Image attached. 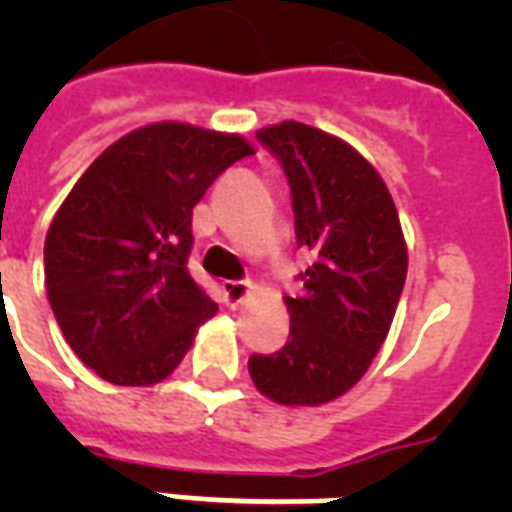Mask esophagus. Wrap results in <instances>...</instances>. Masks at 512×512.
<instances>
[{
    "mask_svg": "<svg viewBox=\"0 0 512 512\" xmlns=\"http://www.w3.org/2000/svg\"><path fill=\"white\" fill-rule=\"evenodd\" d=\"M249 292H252V284H249V281H225L223 284L225 305L236 308V305H241L244 300H247Z\"/></svg>",
    "mask_w": 512,
    "mask_h": 512,
    "instance_id": "obj_1",
    "label": "esophagus"
}]
</instances>
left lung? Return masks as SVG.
Wrapping results in <instances>:
<instances>
[{
  "instance_id": "left-lung-1",
  "label": "left lung",
  "mask_w": 512,
  "mask_h": 512,
  "mask_svg": "<svg viewBox=\"0 0 512 512\" xmlns=\"http://www.w3.org/2000/svg\"><path fill=\"white\" fill-rule=\"evenodd\" d=\"M287 172L297 247L313 263L303 295L284 297L287 345L249 358L265 398L321 406L366 374L396 316L406 281V241L388 185L356 148L303 122L257 130Z\"/></svg>"
}]
</instances>
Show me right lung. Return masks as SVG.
I'll list each match as a JSON object with an SVG mask.
<instances>
[{"instance_id": "1", "label": "right lung", "mask_w": 512, "mask_h": 512, "mask_svg": "<svg viewBox=\"0 0 512 512\" xmlns=\"http://www.w3.org/2000/svg\"><path fill=\"white\" fill-rule=\"evenodd\" d=\"M255 154L236 132L156 122L87 167L44 239L58 327L98 377L146 388L170 377L217 303L191 279V217L215 177Z\"/></svg>"}]
</instances>
